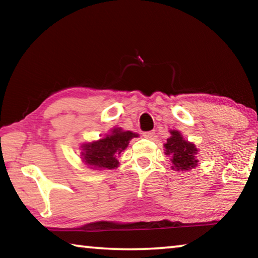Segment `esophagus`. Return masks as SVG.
Segmentation results:
<instances>
[{
	"instance_id": "obj_1",
	"label": "esophagus",
	"mask_w": 258,
	"mask_h": 258,
	"mask_svg": "<svg viewBox=\"0 0 258 258\" xmlns=\"http://www.w3.org/2000/svg\"><path fill=\"white\" fill-rule=\"evenodd\" d=\"M154 136H155V132H153V131H149V132H145L144 133V137L146 139H153Z\"/></svg>"
}]
</instances>
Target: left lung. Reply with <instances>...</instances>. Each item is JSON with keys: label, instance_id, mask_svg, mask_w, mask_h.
<instances>
[{"label": "left lung", "instance_id": "1", "mask_svg": "<svg viewBox=\"0 0 258 258\" xmlns=\"http://www.w3.org/2000/svg\"><path fill=\"white\" fill-rule=\"evenodd\" d=\"M171 137L164 144V154L172 162V170L189 171L198 166L199 159L196 155L199 149L193 142L185 140L181 133L177 130H170Z\"/></svg>", "mask_w": 258, "mask_h": 258}]
</instances>
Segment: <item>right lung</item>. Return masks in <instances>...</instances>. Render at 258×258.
<instances>
[{"label":"right lung","mask_w":258,"mask_h":258,"mask_svg":"<svg viewBox=\"0 0 258 258\" xmlns=\"http://www.w3.org/2000/svg\"><path fill=\"white\" fill-rule=\"evenodd\" d=\"M138 133L114 127L100 140L85 142L80 146L83 163L94 170H112L119 165L117 157L124 151Z\"/></svg>","instance_id":"1"}]
</instances>
